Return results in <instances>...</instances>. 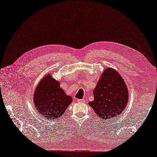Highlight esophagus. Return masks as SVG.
Returning <instances> with one entry per match:
<instances>
[{
	"label": "esophagus",
	"mask_w": 157,
	"mask_h": 157,
	"mask_svg": "<svg viewBox=\"0 0 157 157\" xmlns=\"http://www.w3.org/2000/svg\"><path fill=\"white\" fill-rule=\"evenodd\" d=\"M77 102H84L85 100L83 99H78Z\"/></svg>",
	"instance_id": "esophagus-1"
}]
</instances>
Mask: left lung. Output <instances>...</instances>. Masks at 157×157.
I'll use <instances>...</instances> for the list:
<instances>
[{
  "label": "left lung",
  "mask_w": 157,
  "mask_h": 157,
  "mask_svg": "<svg viewBox=\"0 0 157 157\" xmlns=\"http://www.w3.org/2000/svg\"><path fill=\"white\" fill-rule=\"evenodd\" d=\"M128 93L121 74L112 68H105L93 90L94 100L89 104L100 119L108 120L122 113Z\"/></svg>",
  "instance_id": "8db88e82"
}]
</instances>
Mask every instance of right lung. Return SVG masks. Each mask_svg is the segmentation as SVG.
<instances>
[{
  "label": "right lung",
  "instance_id": "right-lung-1",
  "mask_svg": "<svg viewBox=\"0 0 157 157\" xmlns=\"http://www.w3.org/2000/svg\"><path fill=\"white\" fill-rule=\"evenodd\" d=\"M33 102L38 113L49 120L60 118L64 113L72 98L60 87V82L51 74L45 75L34 90Z\"/></svg>",
  "mask_w": 157,
  "mask_h": 157
}]
</instances>
